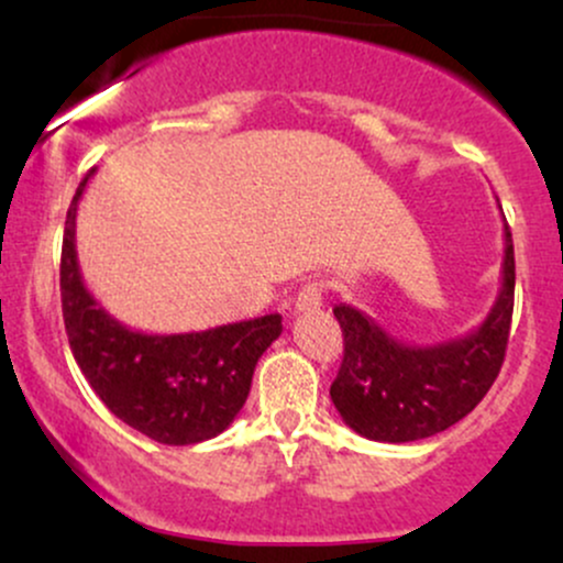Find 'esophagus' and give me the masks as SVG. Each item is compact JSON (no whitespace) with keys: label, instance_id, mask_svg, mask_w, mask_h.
<instances>
[{"label":"esophagus","instance_id":"1","mask_svg":"<svg viewBox=\"0 0 563 563\" xmlns=\"http://www.w3.org/2000/svg\"><path fill=\"white\" fill-rule=\"evenodd\" d=\"M322 307V283L312 280L307 286H301L299 294H296V312L307 314L314 312V309Z\"/></svg>","mask_w":563,"mask_h":563}]
</instances>
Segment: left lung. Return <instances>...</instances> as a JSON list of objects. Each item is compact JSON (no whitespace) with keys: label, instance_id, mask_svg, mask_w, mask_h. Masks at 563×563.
Instances as JSON below:
<instances>
[{"label":"left lung","instance_id":"left-lung-1","mask_svg":"<svg viewBox=\"0 0 563 563\" xmlns=\"http://www.w3.org/2000/svg\"><path fill=\"white\" fill-rule=\"evenodd\" d=\"M503 286L476 331L434 346L397 341L352 303L333 307L344 360L331 399L349 429L373 442H416L466 418L495 384L514 314V241L506 224Z\"/></svg>","mask_w":563,"mask_h":563}]
</instances>
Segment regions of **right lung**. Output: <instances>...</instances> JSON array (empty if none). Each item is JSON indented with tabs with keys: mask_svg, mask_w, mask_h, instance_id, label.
<instances>
[{
	"mask_svg": "<svg viewBox=\"0 0 563 563\" xmlns=\"http://www.w3.org/2000/svg\"><path fill=\"white\" fill-rule=\"evenodd\" d=\"M89 169L70 200L60 256V299L70 352L115 418L161 444H198L235 421L260 357L280 335V314L198 333H140L100 307L76 260V209Z\"/></svg>",
	"mask_w": 563,
	"mask_h": 563,
	"instance_id": "right-lung-1",
	"label": "right lung"
}]
</instances>
